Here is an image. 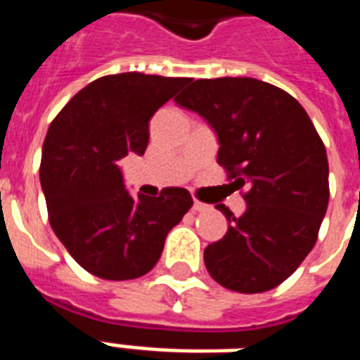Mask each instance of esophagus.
<instances>
[{"label": "esophagus", "instance_id": "obj_1", "mask_svg": "<svg viewBox=\"0 0 360 360\" xmlns=\"http://www.w3.org/2000/svg\"><path fill=\"white\" fill-rule=\"evenodd\" d=\"M192 209H194L196 213H203V211H207L209 205L207 203H202V202H198V200H194V205H192Z\"/></svg>", "mask_w": 360, "mask_h": 360}]
</instances>
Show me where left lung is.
Here are the masks:
<instances>
[{
    "mask_svg": "<svg viewBox=\"0 0 360 360\" xmlns=\"http://www.w3.org/2000/svg\"><path fill=\"white\" fill-rule=\"evenodd\" d=\"M175 103L196 112L219 136L217 162L243 194L228 231L203 262L220 285L262 293L280 285L312 250L329 205V162L318 130L290 93L256 78L196 80Z\"/></svg>",
    "mask_w": 360,
    "mask_h": 360,
    "instance_id": "left-lung-1",
    "label": "left lung"
}]
</instances>
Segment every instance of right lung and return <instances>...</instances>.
<instances>
[{"label": "right lung", "instance_id": "right-lung-1", "mask_svg": "<svg viewBox=\"0 0 360 360\" xmlns=\"http://www.w3.org/2000/svg\"><path fill=\"white\" fill-rule=\"evenodd\" d=\"M191 78L143 72L103 76L56 115L42 143L41 185L53 233L87 273L132 280L157 265L168 231L192 207L186 188L158 198L124 188L117 166L143 155L149 120Z\"/></svg>", "mask_w": 360, "mask_h": 360}]
</instances>
